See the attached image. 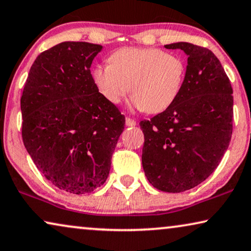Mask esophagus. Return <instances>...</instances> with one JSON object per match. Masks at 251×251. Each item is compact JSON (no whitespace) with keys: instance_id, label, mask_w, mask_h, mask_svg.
<instances>
[{"instance_id":"1","label":"esophagus","mask_w":251,"mask_h":251,"mask_svg":"<svg viewBox=\"0 0 251 251\" xmlns=\"http://www.w3.org/2000/svg\"><path fill=\"white\" fill-rule=\"evenodd\" d=\"M126 125L128 126H133L137 125V122L134 121L133 119H130V118H126Z\"/></svg>"}]
</instances>
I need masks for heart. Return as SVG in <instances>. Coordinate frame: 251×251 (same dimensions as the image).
<instances>
[{
	"mask_svg": "<svg viewBox=\"0 0 251 251\" xmlns=\"http://www.w3.org/2000/svg\"><path fill=\"white\" fill-rule=\"evenodd\" d=\"M186 63L176 54L158 49L125 47L110 56V63L96 65L94 82L111 104L133 94L130 105L147 113H162L179 97L186 79Z\"/></svg>",
	"mask_w": 251,
	"mask_h": 251,
	"instance_id": "heart-1",
	"label": "heart"
}]
</instances>
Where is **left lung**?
<instances>
[{
  "label": "left lung",
  "mask_w": 251,
  "mask_h": 251,
  "mask_svg": "<svg viewBox=\"0 0 251 251\" xmlns=\"http://www.w3.org/2000/svg\"><path fill=\"white\" fill-rule=\"evenodd\" d=\"M188 55L183 87L173 105L141 121L143 168L152 187L182 192L219 166L232 136L233 90L212 50L190 43L165 45Z\"/></svg>",
  "instance_id": "left-lung-1"
}]
</instances>
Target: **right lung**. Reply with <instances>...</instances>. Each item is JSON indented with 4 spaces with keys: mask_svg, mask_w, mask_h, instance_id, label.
I'll return each instance as SVG.
<instances>
[{
    "mask_svg": "<svg viewBox=\"0 0 251 251\" xmlns=\"http://www.w3.org/2000/svg\"><path fill=\"white\" fill-rule=\"evenodd\" d=\"M103 46L63 42L36 57L20 100L23 140L50 183L90 194L106 181L125 115L104 99L90 74Z\"/></svg>",
    "mask_w": 251,
    "mask_h": 251,
    "instance_id": "right-lung-1",
    "label": "right lung"
}]
</instances>
